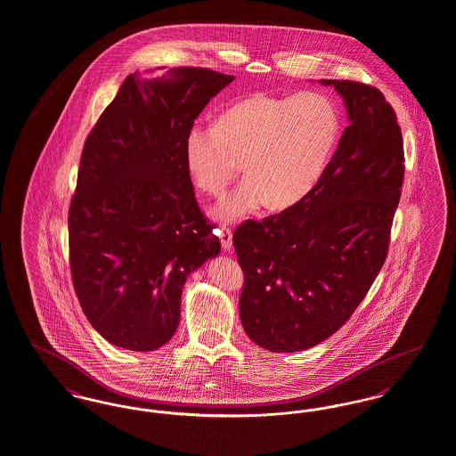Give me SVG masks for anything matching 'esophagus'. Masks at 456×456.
<instances>
[{"mask_svg":"<svg viewBox=\"0 0 456 456\" xmlns=\"http://www.w3.org/2000/svg\"><path fill=\"white\" fill-rule=\"evenodd\" d=\"M219 237L222 249L231 251V248H232V231H231L229 227H222V229H220Z\"/></svg>","mask_w":456,"mask_h":456,"instance_id":"obj_1","label":"esophagus"}]
</instances>
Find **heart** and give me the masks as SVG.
Returning a JSON list of instances; mask_svg holds the SVG:
<instances>
[{
	"instance_id": "obj_1",
	"label": "heart",
	"mask_w": 456,
	"mask_h": 456,
	"mask_svg": "<svg viewBox=\"0 0 456 456\" xmlns=\"http://www.w3.org/2000/svg\"><path fill=\"white\" fill-rule=\"evenodd\" d=\"M339 130V111L322 93H255L225 110L216 127L188 130L184 164L201 191L220 197L242 161L246 180L214 210L220 220L242 219L266 203L287 210L322 178Z\"/></svg>"
}]
</instances>
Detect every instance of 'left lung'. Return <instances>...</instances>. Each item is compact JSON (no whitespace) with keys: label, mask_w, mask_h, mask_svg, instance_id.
<instances>
[{"label":"left lung","mask_w":456,"mask_h":456,"mask_svg":"<svg viewBox=\"0 0 456 456\" xmlns=\"http://www.w3.org/2000/svg\"><path fill=\"white\" fill-rule=\"evenodd\" d=\"M346 103L349 126L309 195L232 236L244 273L240 322L257 346L292 353L322 343L362 304L388 253L403 183L397 115L383 93L321 79Z\"/></svg>","instance_id":"left-lung-1"}]
</instances>
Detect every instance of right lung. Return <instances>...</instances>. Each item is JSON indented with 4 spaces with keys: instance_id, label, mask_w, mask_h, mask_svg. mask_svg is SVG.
<instances>
[{
    "instance_id": "right-lung-1",
    "label": "right lung",
    "mask_w": 456,
    "mask_h": 456,
    "mask_svg": "<svg viewBox=\"0 0 456 456\" xmlns=\"http://www.w3.org/2000/svg\"><path fill=\"white\" fill-rule=\"evenodd\" d=\"M234 76L207 68L130 74L81 152L68 229L74 292L109 343L164 346L188 274L220 253L184 164V139Z\"/></svg>"
}]
</instances>
